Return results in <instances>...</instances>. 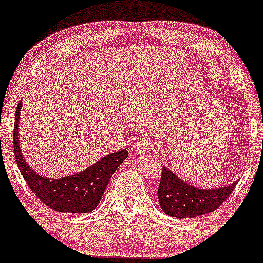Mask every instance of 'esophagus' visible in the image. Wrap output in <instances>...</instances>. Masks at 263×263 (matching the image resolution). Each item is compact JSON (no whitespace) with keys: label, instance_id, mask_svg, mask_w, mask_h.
<instances>
[{"label":"esophagus","instance_id":"34e87169","mask_svg":"<svg viewBox=\"0 0 263 263\" xmlns=\"http://www.w3.org/2000/svg\"><path fill=\"white\" fill-rule=\"evenodd\" d=\"M154 148V142L151 138H142L134 145V151L138 155H144Z\"/></svg>","mask_w":263,"mask_h":263}]
</instances>
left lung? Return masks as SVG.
Instances as JSON below:
<instances>
[{
	"label": "left lung",
	"mask_w": 263,
	"mask_h": 263,
	"mask_svg": "<svg viewBox=\"0 0 263 263\" xmlns=\"http://www.w3.org/2000/svg\"><path fill=\"white\" fill-rule=\"evenodd\" d=\"M237 182L219 188H198L185 183L166 166L162 169L158 200L165 214L176 218H193L216 211L232 193Z\"/></svg>",
	"instance_id": "8db88e82"
}]
</instances>
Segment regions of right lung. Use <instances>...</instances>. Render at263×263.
<instances>
[{
	"mask_svg": "<svg viewBox=\"0 0 263 263\" xmlns=\"http://www.w3.org/2000/svg\"><path fill=\"white\" fill-rule=\"evenodd\" d=\"M20 101L16 109L13 129V153L22 177L42 203L53 211L64 213H89L100 203L114 172L128 157V151L114 152L105 155L89 168L61 178H47L39 174L27 164L20 148L18 120L21 118Z\"/></svg>",
	"mask_w": 263,
	"mask_h": 263,
	"instance_id": "add662e5",
	"label": "right lung"
}]
</instances>
